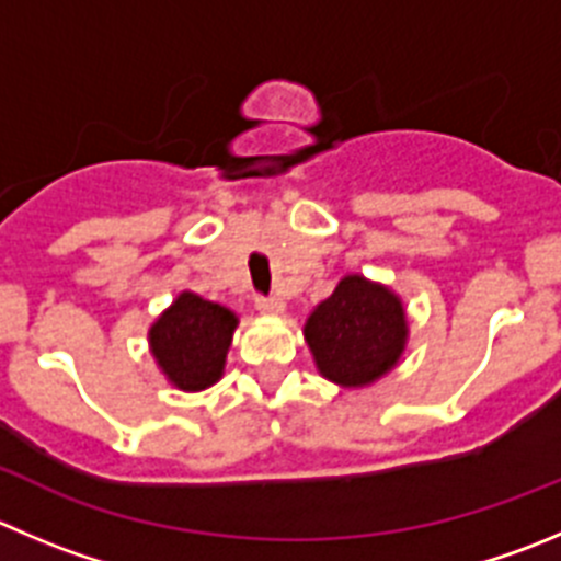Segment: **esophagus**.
<instances>
[{"mask_svg":"<svg viewBox=\"0 0 561 561\" xmlns=\"http://www.w3.org/2000/svg\"><path fill=\"white\" fill-rule=\"evenodd\" d=\"M255 308L261 313H280L284 311V300L280 297H255Z\"/></svg>","mask_w":561,"mask_h":561,"instance_id":"obj_1","label":"esophagus"}]
</instances>
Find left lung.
Listing matches in <instances>:
<instances>
[{"mask_svg":"<svg viewBox=\"0 0 561 561\" xmlns=\"http://www.w3.org/2000/svg\"><path fill=\"white\" fill-rule=\"evenodd\" d=\"M408 339L402 302L386 286L346 275L306 322V341L328 380L364 388L397 366Z\"/></svg>","mask_w":561,"mask_h":561,"instance_id":"8db88e82","label":"left lung"}]
</instances>
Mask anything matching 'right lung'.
Returning a JSON list of instances; mask_svg holds the SVG:
<instances>
[{"mask_svg": "<svg viewBox=\"0 0 561 561\" xmlns=\"http://www.w3.org/2000/svg\"><path fill=\"white\" fill-rule=\"evenodd\" d=\"M233 330L237 317L228 308L184 291L148 335L168 380L181 391H204L220 380Z\"/></svg>", "mask_w": 561, "mask_h": 561, "instance_id": "right-lung-1", "label": "right lung"}]
</instances>
